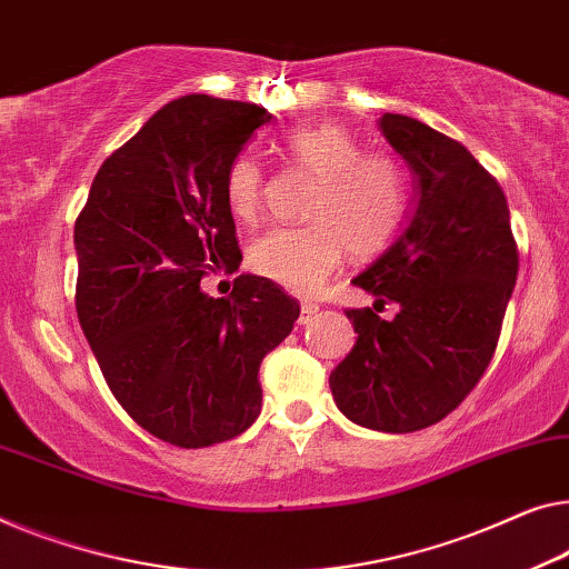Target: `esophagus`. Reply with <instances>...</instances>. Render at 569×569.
<instances>
[{"mask_svg":"<svg viewBox=\"0 0 569 569\" xmlns=\"http://www.w3.org/2000/svg\"><path fill=\"white\" fill-rule=\"evenodd\" d=\"M317 311H319V307L313 301H303L301 303V317H299V321L301 325H309V321L317 317Z\"/></svg>","mask_w":569,"mask_h":569,"instance_id":"esophagus-1","label":"esophagus"}]
</instances>
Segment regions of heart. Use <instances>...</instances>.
I'll return each mask as SVG.
<instances>
[{
    "instance_id": "obj_1",
    "label": "heart",
    "mask_w": 569,
    "mask_h": 569,
    "mask_svg": "<svg viewBox=\"0 0 569 569\" xmlns=\"http://www.w3.org/2000/svg\"><path fill=\"white\" fill-rule=\"evenodd\" d=\"M283 158L317 178L303 227H276L250 244V266L293 293H313L347 250L352 258L383 252L409 211V181L393 156L362 152L332 124L296 127L281 140ZM262 171L252 156H237L224 173V201L237 219H256Z\"/></svg>"
}]
</instances>
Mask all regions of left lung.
Masks as SVG:
<instances>
[{
	"label": "left lung",
	"instance_id": "1",
	"mask_svg": "<svg viewBox=\"0 0 569 569\" xmlns=\"http://www.w3.org/2000/svg\"><path fill=\"white\" fill-rule=\"evenodd\" d=\"M378 124L417 178V203L352 283L376 296L377 311L388 300L399 311H345L358 342L329 388L350 421L406 435L455 411L493 360L519 250L506 193L468 148L406 114Z\"/></svg>",
	"mask_w": 569,
	"mask_h": 569
}]
</instances>
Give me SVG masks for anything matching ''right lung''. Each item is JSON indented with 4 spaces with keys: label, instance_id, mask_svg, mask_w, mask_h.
I'll return each instance as SVG.
<instances>
[{
    "label": "right lung",
    "instance_id": "1",
    "mask_svg": "<svg viewBox=\"0 0 569 569\" xmlns=\"http://www.w3.org/2000/svg\"><path fill=\"white\" fill-rule=\"evenodd\" d=\"M270 120L248 101H171L101 163L76 219L83 335L122 409L168 445L242 435L262 406L260 362L299 319L260 276H237L227 299L201 291L203 276L240 268L224 173Z\"/></svg>",
    "mask_w": 569,
    "mask_h": 569
}]
</instances>
